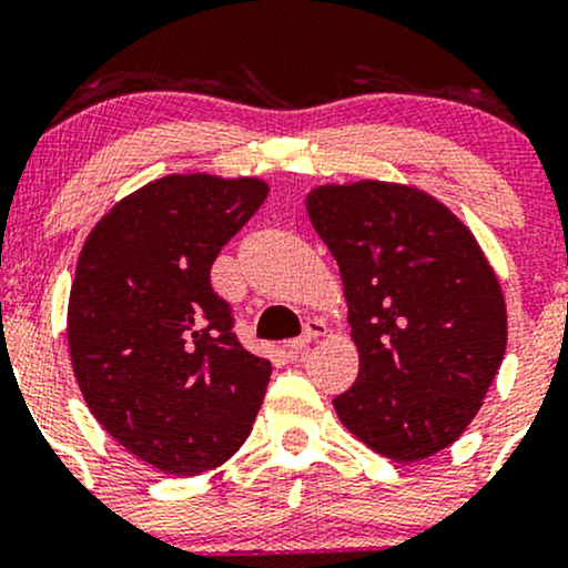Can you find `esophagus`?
Here are the masks:
<instances>
[{
	"label": "esophagus",
	"mask_w": 568,
	"mask_h": 568,
	"mask_svg": "<svg viewBox=\"0 0 568 568\" xmlns=\"http://www.w3.org/2000/svg\"><path fill=\"white\" fill-rule=\"evenodd\" d=\"M325 334H328V325H325V321H321V317H312V321H306V325H304V334L296 336V338H291V342L285 344V347H288L291 355H298V352L310 347V344L315 342V338H321Z\"/></svg>",
	"instance_id": "obj_1"
}]
</instances>
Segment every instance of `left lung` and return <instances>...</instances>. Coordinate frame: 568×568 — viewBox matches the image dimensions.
Here are the masks:
<instances>
[{
    "label": "left lung",
    "mask_w": 568,
    "mask_h": 568,
    "mask_svg": "<svg viewBox=\"0 0 568 568\" xmlns=\"http://www.w3.org/2000/svg\"><path fill=\"white\" fill-rule=\"evenodd\" d=\"M312 226L342 272L357 379L334 397L376 454L419 462L475 419L507 347L501 285L475 234L433 194L393 181L323 184Z\"/></svg>",
    "instance_id": "1"
}]
</instances>
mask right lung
Returning a JSON list of instances; mask_svg holds the SVG:
<instances>
[{"label": "right lung", "instance_id": "right-lung-1", "mask_svg": "<svg viewBox=\"0 0 568 568\" xmlns=\"http://www.w3.org/2000/svg\"><path fill=\"white\" fill-rule=\"evenodd\" d=\"M270 184L173 173L90 230L69 293V355L112 438L168 475H200L243 446L272 366L243 349L211 266Z\"/></svg>", "mask_w": 568, "mask_h": 568}]
</instances>
